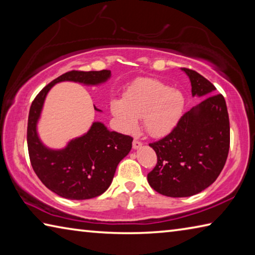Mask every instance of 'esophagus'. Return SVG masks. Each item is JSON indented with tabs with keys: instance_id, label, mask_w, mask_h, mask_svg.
<instances>
[{
	"instance_id": "1",
	"label": "esophagus",
	"mask_w": 255,
	"mask_h": 255,
	"mask_svg": "<svg viewBox=\"0 0 255 255\" xmlns=\"http://www.w3.org/2000/svg\"><path fill=\"white\" fill-rule=\"evenodd\" d=\"M141 145H143V144H141V141L137 140V139H133V141H132V148H133V149L140 148Z\"/></svg>"
}]
</instances>
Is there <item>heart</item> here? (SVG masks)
Segmentation results:
<instances>
[{"label": "heart", "mask_w": 255, "mask_h": 255, "mask_svg": "<svg viewBox=\"0 0 255 255\" xmlns=\"http://www.w3.org/2000/svg\"><path fill=\"white\" fill-rule=\"evenodd\" d=\"M185 109V97L178 89L161 81L145 79L136 82L124 99H114L110 111L125 132H133L138 118L143 117L145 130L152 137H163L178 126Z\"/></svg>", "instance_id": "b5f03b06"}]
</instances>
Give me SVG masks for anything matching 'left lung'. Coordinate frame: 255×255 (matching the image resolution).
Returning <instances> with one entry per match:
<instances>
[{"instance_id":"left-lung-1","label":"left lung","mask_w":255,"mask_h":255,"mask_svg":"<svg viewBox=\"0 0 255 255\" xmlns=\"http://www.w3.org/2000/svg\"><path fill=\"white\" fill-rule=\"evenodd\" d=\"M191 82L192 97L205 98L182 116L169 135L149 144L157 164L147 174L155 191L181 198L213 184L225 165L230 150V118L225 99L196 71L182 68Z\"/></svg>"}]
</instances>
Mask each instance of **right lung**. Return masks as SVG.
I'll return each instance as SVG.
<instances>
[{
  "label": "right lung",
  "mask_w": 255,
  "mask_h": 255,
  "mask_svg": "<svg viewBox=\"0 0 255 255\" xmlns=\"http://www.w3.org/2000/svg\"><path fill=\"white\" fill-rule=\"evenodd\" d=\"M110 77L108 70L67 72L45 86L30 107L27 141L32 169L47 188L66 199L85 200L102 195L110 187L119 162L130 152L132 138L94 122L88 132L73 138L64 148L47 147L37 130L46 97L59 82L97 86ZM94 110L101 112L96 106Z\"/></svg>",
  "instance_id": "add662e5"
}]
</instances>
